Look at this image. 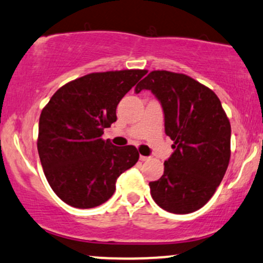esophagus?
Wrapping results in <instances>:
<instances>
[{
    "label": "esophagus",
    "mask_w": 263,
    "mask_h": 263,
    "mask_svg": "<svg viewBox=\"0 0 263 263\" xmlns=\"http://www.w3.org/2000/svg\"><path fill=\"white\" fill-rule=\"evenodd\" d=\"M140 160H141V161H147V160H149V157L140 155Z\"/></svg>",
    "instance_id": "esophagus-1"
}]
</instances>
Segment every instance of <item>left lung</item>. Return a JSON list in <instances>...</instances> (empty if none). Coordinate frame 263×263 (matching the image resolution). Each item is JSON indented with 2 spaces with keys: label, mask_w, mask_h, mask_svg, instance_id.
<instances>
[{
  "label": "left lung",
  "mask_w": 263,
  "mask_h": 263,
  "mask_svg": "<svg viewBox=\"0 0 263 263\" xmlns=\"http://www.w3.org/2000/svg\"><path fill=\"white\" fill-rule=\"evenodd\" d=\"M150 89L161 103L165 133L174 140L161 178L150 182L159 206L175 214L198 211L212 198L230 160V122L220 100L192 77L151 71L135 87Z\"/></svg>",
  "instance_id": "1"
}]
</instances>
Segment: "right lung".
I'll return each instance as SVG.
<instances>
[{
	"instance_id": "obj_1",
	"label": "right lung",
	"mask_w": 263,
	"mask_h": 263,
	"mask_svg": "<svg viewBox=\"0 0 263 263\" xmlns=\"http://www.w3.org/2000/svg\"><path fill=\"white\" fill-rule=\"evenodd\" d=\"M146 72L88 73L59 88L43 108L40 162L51 190L66 204L87 209L107 202L117 178L138 162L137 147H118L102 135L117 120L120 100Z\"/></svg>"
}]
</instances>
